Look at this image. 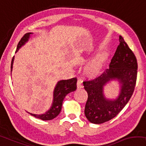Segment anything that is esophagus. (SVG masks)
I'll return each instance as SVG.
<instances>
[{"label":"esophagus","instance_id":"obj_1","mask_svg":"<svg viewBox=\"0 0 146 146\" xmlns=\"http://www.w3.org/2000/svg\"><path fill=\"white\" fill-rule=\"evenodd\" d=\"M77 89H81L83 88V84H82V81L81 80H78L77 82Z\"/></svg>","mask_w":146,"mask_h":146}]
</instances>
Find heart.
<instances>
[{
	"instance_id": "obj_1",
	"label": "heart",
	"mask_w": 146,
	"mask_h": 146,
	"mask_svg": "<svg viewBox=\"0 0 146 146\" xmlns=\"http://www.w3.org/2000/svg\"><path fill=\"white\" fill-rule=\"evenodd\" d=\"M108 54L106 52L98 53L94 56L85 67V72L90 77H95L99 74L108 60Z\"/></svg>"
}]
</instances>
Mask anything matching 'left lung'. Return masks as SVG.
<instances>
[{
  "label": "left lung",
  "mask_w": 146,
  "mask_h": 146,
  "mask_svg": "<svg viewBox=\"0 0 146 146\" xmlns=\"http://www.w3.org/2000/svg\"><path fill=\"white\" fill-rule=\"evenodd\" d=\"M119 42L109 69L93 79L83 81L84 88L88 93L85 114L93 124H102L114 118L128 103L134 93L137 79L136 57L121 36H119ZM112 79L119 80L121 89L118 98L110 101L104 97L103 88Z\"/></svg>",
  "instance_id": "left-lung-1"
}]
</instances>
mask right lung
I'll use <instances>...</instances> for the list:
<instances>
[{
  "instance_id": "1",
  "label": "right lung",
  "mask_w": 146,
  "mask_h": 146,
  "mask_svg": "<svg viewBox=\"0 0 146 146\" xmlns=\"http://www.w3.org/2000/svg\"><path fill=\"white\" fill-rule=\"evenodd\" d=\"M32 33H26L23 37L20 39V42H18L17 49L16 52L19 50V48L25 44L30 38V35ZM14 57H12L11 62V71L12 69V64H13ZM77 79L76 77L71 78L70 79L62 80L57 83L56 87L55 88L53 92V102L52 107L48 111H47L45 114H34L30 113L32 116L36 118L42 119L43 120H50L55 118L57 115L60 113L62 106L63 100L67 94L71 92L75 91L77 89Z\"/></svg>"
}]
</instances>
